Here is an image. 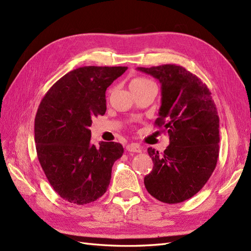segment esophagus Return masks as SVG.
Masks as SVG:
<instances>
[{
  "instance_id": "1",
  "label": "esophagus",
  "mask_w": 251,
  "mask_h": 251,
  "mask_svg": "<svg viewBox=\"0 0 251 251\" xmlns=\"http://www.w3.org/2000/svg\"><path fill=\"white\" fill-rule=\"evenodd\" d=\"M126 150L128 151H132V153H140V151H142V148L137 143H131L126 147Z\"/></svg>"
}]
</instances>
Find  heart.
Segmentation results:
<instances>
[{"label": "heart", "mask_w": 251, "mask_h": 251, "mask_svg": "<svg viewBox=\"0 0 251 251\" xmlns=\"http://www.w3.org/2000/svg\"><path fill=\"white\" fill-rule=\"evenodd\" d=\"M151 85H154V82L148 79V78H144V77H137L132 80L131 82V89L132 90H136V89H141L144 88L147 86H151Z\"/></svg>", "instance_id": "1"}]
</instances>
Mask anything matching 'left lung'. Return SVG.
Segmentation results:
<instances>
[{
    "instance_id": "8db88e82",
    "label": "left lung",
    "mask_w": 251,
    "mask_h": 251,
    "mask_svg": "<svg viewBox=\"0 0 251 251\" xmlns=\"http://www.w3.org/2000/svg\"><path fill=\"white\" fill-rule=\"evenodd\" d=\"M161 83V107L155 125L170 135L160 155L149 148L154 166L144 177L147 191L163 203L192 198L215 171L219 157V116L207 86L176 65L138 67Z\"/></svg>"
}]
</instances>
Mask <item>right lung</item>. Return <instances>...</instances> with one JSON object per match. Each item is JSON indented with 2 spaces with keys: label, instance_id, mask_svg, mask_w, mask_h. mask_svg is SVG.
Wrapping results in <instances>:
<instances>
[{
  "label": "right lung",
  "instance_id": "right-lung-1",
  "mask_svg": "<svg viewBox=\"0 0 251 251\" xmlns=\"http://www.w3.org/2000/svg\"><path fill=\"white\" fill-rule=\"evenodd\" d=\"M127 67L86 66L59 78L42 100L34 140L42 169L53 189L68 202L85 205L107 192L112 166L123 156L117 142L91 143L94 116L107 110L105 90Z\"/></svg>",
  "mask_w": 251,
  "mask_h": 251
}]
</instances>
